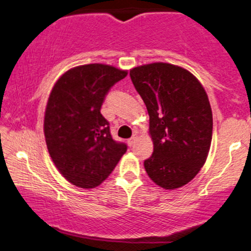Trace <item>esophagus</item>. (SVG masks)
<instances>
[{
	"mask_svg": "<svg viewBox=\"0 0 251 251\" xmlns=\"http://www.w3.org/2000/svg\"><path fill=\"white\" fill-rule=\"evenodd\" d=\"M137 139H138V134H137V133L132 135V138H131V139H128V141H127L129 146H132V145H133V144L135 143V140H137Z\"/></svg>",
	"mask_w": 251,
	"mask_h": 251,
	"instance_id": "obj_1",
	"label": "esophagus"
}]
</instances>
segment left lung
Wrapping results in <instances>:
<instances>
[{
    "mask_svg": "<svg viewBox=\"0 0 251 251\" xmlns=\"http://www.w3.org/2000/svg\"><path fill=\"white\" fill-rule=\"evenodd\" d=\"M146 105L153 154L144 161L156 185L175 189L188 183L206 162L213 134L207 93L189 71L153 63L129 71Z\"/></svg>",
    "mask_w": 251,
    "mask_h": 251,
    "instance_id": "1",
    "label": "left lung"
}]
</instances>
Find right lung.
<instances>
[{"instance_id": "obj_1", "label": "right lung", "mask_w": 251, "mask_h": 251, "mask_svg": "<svg viewBox=\"0 0 251 251\" xmlns=\"http://www.w3.org/2000/svg\"><path fill=\"white\" fill-rule=\"evenodd\" d=\"M127 72L87 64L66 71L50 93L44 117L48 151L59 173L80 188L99 186L127 151L111 135L100 108L114 84Z\"/></svg>"}]
</instances>
